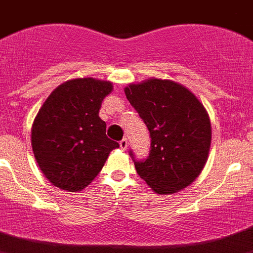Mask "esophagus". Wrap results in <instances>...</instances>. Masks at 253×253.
<instances>
[{"instance_id": "34e87169", "label": "esophagus", "mask_w": 253, "mask_h": 253, "mask_svg": "<svg viewBox=\"0 0 253 253\" xmlns=\"http://www.w3.org/2000/svg\"><path fill=\"white\" fill-rule=\"evenodd\" d=\"M127 146H128V142H127L126 138H124L122 141H120V147H121L122 151H125V149L127 148Z\"/></svg>"}]
</instances>
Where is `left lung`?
Here are the masks:
<instances>
[{
	"label": "left lung",
	"instance_id": "obj_1",
	"mask_svg": "<svg viewBox=\"0 0 253 253\" xmlns=\"http://www.w3.org/2000/svg\"><path fill=\"white\" fill-rule=\"evenodd\" d=\"M125 94L151 134L147 159L137 161L129 151L138 175L162 195L190 185L202 173L211 143V124L202 102L171 80L131 84Z\"/></svg>",
	"mask_w": 253,
	"mask_h": 253
}]
</instances>
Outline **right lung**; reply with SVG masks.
I'll list each match as a JSON object with an SVG mask.
<instances>
[{
	"mask_svg": "<svg viewBox=\"0 0 253 253\" xmlns=\"http://www.w3.org/2000/svg\"><path fill=\"white\" fill-rule=\"evenodd\" d=\"M110 82L79 78L59 85L39 109L32 126L34 158L45 178L65 192H80L100 173L120 144L106 136L99 117Z\"/></svg>",
	"mask_w": 253,
	"mask_h": 253,
	"instance_id": "obj_1",
	"label": "right lung"
}]
</instances>
